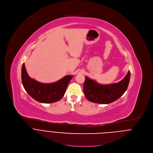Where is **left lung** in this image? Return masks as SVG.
Segmentation results:
<instances>
[{
  "mask_svg": "<svg viewBox=\"0 0 153 153\" xmlns=\"http://www.w3.org/2000/svg\"><path fill=\"white\" fill-rule=\"evenodd\" d=\"M131 77L128 71L120 82L110 85H101L86 76L83 85V92L88 100L91 102L107 104L120 98L126 91Z\"/></svg>",
  "mask_w": 153,
  "mask_h": 153,
  "instance_id": "8db88e82",
  "label": "left lung"
}]
</instances>
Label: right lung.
Wrapping results in <instances>:
<instances>
[{"label": "right lung", "mask_w": 153, "mask_h": 153, "mask_svg": "<svg viewBox=\"0 0 153 153\" xmlns=\"http://www.w3.org/2000/svg\"><path fill=\"white\" fill-rule=\"evenodd\" d=\"M73 77L68 75L55 83H42L29 77L24 63L21 69L22 83L25 90L34 100L41 103H53L60 100Z\"/></svg>", "instance_id": "1"}]
</instances>
